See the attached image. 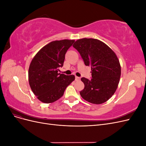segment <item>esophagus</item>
<instances>
[{
    "label": "esophagus",
    "mask_w": 146,
    "mask_h": 146,
    "mask_svg": "<svg viewBox=\"0 0 146 146\" xmlns=\"http://www.w3.org/2000/svg\"><path fill=\"white\" fill-rule=\"evenodd\" d=\"M80 80V78L79 77H77V76H76V80H77V81H78V80Z\"/></svg>",
    "instance_id": "esophagus-1"
}]
</instances>
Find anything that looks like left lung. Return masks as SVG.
<instances>
[{
	"mask_svg": "<svg viewBox=\"0 0 146 146\" xmlns=\"http://www.w3.org/2000/svg\"><path fill=\"white\" fill-rule=\"evenodd\" d=\"M73 47L85 64L91 67L90 80L81 78L85 85L80 92L82 98L91 104L105 102L115 92L120 80L121 65L115 53L103 42L92 38L78 39Z\"/></svg>",
	"mask_w": 146,
	"mask_h": 146,
	"instance_id": "8db88e82",
	"label": "left lung"
}]
</instances>
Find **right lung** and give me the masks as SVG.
I'll use <instances>...</instances> for the list:
<instances>
[{"label":"right lung","instance_id":"1","mask_svg":"<svg viewBox=\"0 0 146 146\" xmlns=\"http://www.w3.org/2000/svg\"><path fill=\"white\" fill-rule=\"evenodd\" d=\"M74 40L52 41L34 56L29 69V80L34 94L42 102L49 104L63 96L75 76L58 73L63 66L65 54Z\"/></svg>","mask_w":146,"mask_h":146}]
</instances>
